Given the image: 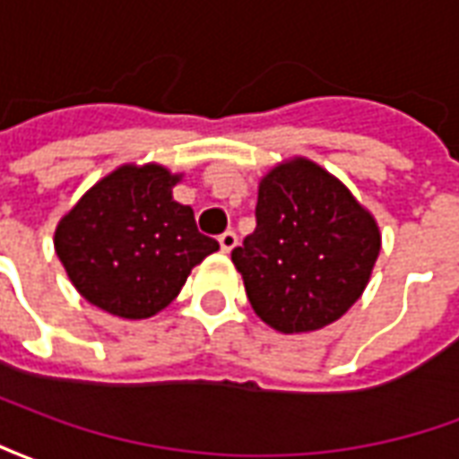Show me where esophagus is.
<instances>
[{"mask_svg":"<svg viewBox=\"0 0 459 459\" xmlns=\"http://www.w3.org/2000/svg\"><path fill=\"white\" fill-rule=\"evenodd\" d=\"M219 243L223 253H230V250L238 246V236H236L233 230H226V233H221L219 236Z\"/></svg>","mask_w":459,"mask_h":459,"instance_id":"esophagus-1","label":"esophagus"}]
</instances>
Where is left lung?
Returning a JSON list of instances; mask_svg holds the SVG:
<instances>
[{"mask_svg": "<svg viewBox=\"0 0 459 459\" xmlns=\"http://www.w3.org/2000/svg\"><path fill=\"white\" fill-rule=\"evenodd\" d=\"M258 226L233 248L250 305L282 334L317 332L364 295L381 230L351 191L307 157L260 179Z\"/></svg>", "mask_w": 459, "mask_h": 459, "instance_id": "left-lung-1", "label": "left lung"}]
</instances>
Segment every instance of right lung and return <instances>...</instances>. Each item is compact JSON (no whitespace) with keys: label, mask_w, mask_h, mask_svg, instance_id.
<instances>
[{"label":"right lung","mask_w":459,"mask_h":459,"mask_svg":"<svg viewBox=\"0 0 459 459\" xmlns=\"http://www.w3.org/2000/svg\"><path fill=\"white\" fill-rule=\"evenodd\" d=\"M181 174L161 164H122L64 213L54 248L91 305L122 319H147L169 305L189 273L219 243L174 201Z\"/></svg>","instance_id":"add662e5"}]
</instances>
